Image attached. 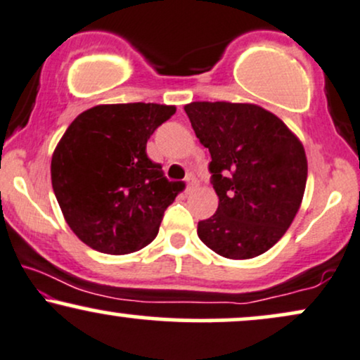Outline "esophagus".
<instances>
[{
    "instance_id": "34e87169",
    "label": "esophagus",
    "mask_w": 360,
    "mask_h": 360,
    "mask_svg": "<svg viewBox=\"0 0 360 360\" xmlns=\"http://www.w3.org/2000/svg\"><path fill=\"white\" fill-rule=\"evenodd\" d=\"M196 189V179L193 176H188L186 179V193H193Z\"/></svg>"
}]
</instances>
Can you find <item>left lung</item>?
<instances>
[{"label":"left lung","instance_id":"obj_1","mask_svg":"<svg viewBox=\"0 0 360 360\" xmlns=\"http://www.w3.org/2000/svg\"><path fill=\"white\" fill-rule=\"evenodd\" d=\"M202 146L219 202L198 223L207 248L229 259L259 257L287 233L307 184L302 141L257 103L191 102L184 105Z\"/></svg>","mask_w":360,"mask_h":360}]
</instances>
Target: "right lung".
<instances>
[{
    "label": "right lung",
    "instance_id": "1",
    "mask_svg": "<svg viewBox=\"0 0 360 360\" xmlns=\"http://www.w3.org/2000/svg\"><path fill=\"white\" fill-rule=\"evenodd\" d=\"M174 112L161 103H102L68 125L51 155V186L65 221L86 246L127 255L158 236L183 184L169 183L146 146Z\"/></svg>",
    "mask_w": 360,
    "mask_h": 360
}]
</instances>
